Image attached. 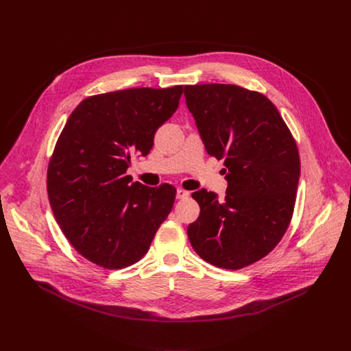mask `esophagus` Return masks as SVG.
Listing matches in <instances>:
<instances>
[{
  "mask_svg": "<svg viewBox=\"0 0 351 351\" xmlns=\"http://www.w3.org/2000/svg\"><path fill=\"white\" fill-rule=\"evenodd\" d=\"M189 194H190V193L186 191V190H183V189H178V190H176V198H179V199L189 197Z\"/></svg>",
  "mask_w": 351,
  "mask_h": 351,
  "instance_id": "1",
  "label": "esophagus"
}]
</instances>
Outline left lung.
<instances>
[{
    "instance_id": "obj_1",
    "label": "left lung",
    "mask_w": 351,
    "mask_h": 351,
    "mask_svg": "<svg viewBox=\"0 0 351 351\" xmlns=\"http://www.w3.org/2000/svg\"><path fill=\"white\" fill-rule=\"evenodd\" d=\"M207 153L223 158V202L206 189L191 195L199 215L187 228L194 252L223 269H240L268 253L289 228L300 179L295 141L276 107L234 84L184 86Z\"/></svg>"
}]
</instances>
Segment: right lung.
Listing matches in <instances>:
<instances>
[{"label":"right lung","instance_id":"right-lung-1","mask_svg":"<svg viewBox=\"0 0 351 351\" xmlns=\"http://www.w3.org/2000/svg\"><path fill=\"white\" fill-rule=\"evenodd\" d=\"M183 86L126 88L87 97L66 121L47 171L49 206L79 254L107 268L148 252L175 202L168 183L148 187L126 175L145 157L157 129L178 110Z\"/></svg>","mask_w":351,"mask_h":351}]
</instances>
